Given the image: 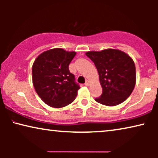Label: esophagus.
Segmentation results:
<instances>
[{
  "label": "esophagus",
  "instance_id": "1",
  "mask_svg": "<svg viewBox=\"0 0 158 158\" xmlns=\"http://www.w3.org/2000/svg\"><path fill=\"white\" fill-rule=\"evenodd\" d=\"M89 84H90V81H85V85L88 86V85H89Z\"/></svg>",
  "mask_w": 158,
  "mask_h": 158
}]
</instances>
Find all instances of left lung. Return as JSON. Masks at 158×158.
Masks as SVG:
<instances>
[{"label": "left lung", "instance_id": "left-lung-1", "mask_svg": "<svg viewBox=\"0 0 158 158\" xmlns=\"http://www.w3.org/2000/svg\"><path fill=\"white\" fill-rule=\"evenodd\" d=\"M96 65L103 88L96 98L98 103L109 106L120 104L132 93L136 83V68L133 60L124 52L107 49L85 53Z\"/></svg>", "mask_w": 158, "mask_h": 158}]
</instances>
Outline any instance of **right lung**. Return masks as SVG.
Instances as JSON below:
<instances>
[{"mask_svg": "<svg viewBox=\"0 0 158 158\" xmlns=\"http://www.w3.org/2000/svg\"><path fill=\"white\" fill-rule=\"evenodd\" d=\"M75 55V52L55 48L40 54L34 61V87L41 99L49 106H66L77 96L80 86L69 70V64Z\"/></svg>", "mask_w": 158, "mask_h": 158, "instance_id": "1", "label": "right lung"}]
</instances>
